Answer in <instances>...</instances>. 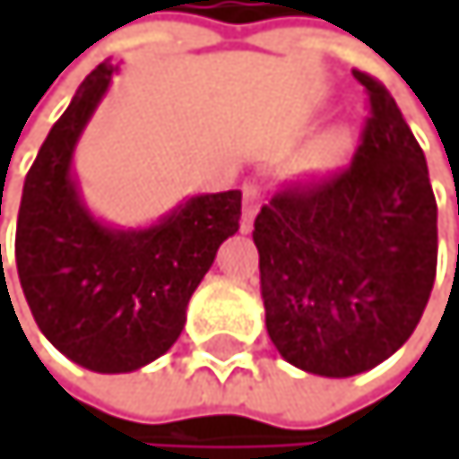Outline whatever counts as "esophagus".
Here are the masks:
<instances>
[{
  "label": "esophagus",
  "instance_id": "esophagus-1",
  "mask_svg": "<svg viewBox=\"0 0 459 459\" xmlns=\"http://www.w3.org/2000/svg\"><path fill=\"white\" fill-rule=\"evenodd\" d=\"M242 195H245V201H242V220H239V228L245 234H250L253 231V220H255V214H258V186L255 184H245L242 186Z\"/></svg>",
  "mask_w": 459,
  "mask_h": 459
}]
</instances>
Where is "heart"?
Instances as JSON below:
<instances>
[{"mask_svg":"<svg viewBox=\"0 0 459 459\" xmlns=\"http://www.w3.org/2000/svg\"><path fill=\"white\" fill-rule=\"evenodd\" d=\"M355 151V134L347 126L330 129L303 160V173L308 178H325L347 165V160Z\"/></svg>","mask_w":459,"mask_h":459,"instance_id":"b5f03b06","label":"heart"}]
</instances>
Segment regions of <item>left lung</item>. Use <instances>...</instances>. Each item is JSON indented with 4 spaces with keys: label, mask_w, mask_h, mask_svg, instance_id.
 <instances>
[{
    "label": "left lung",
    "mask_w": 459,
    "mask_h": 459,
    "mask_svg": "<svg viewBox=\"0 0 459 459\" xmlns=\"http://www.w3.org/2000/svg\"><path fill=\"white\" fill-rule=\"evenodd\" d=\"M352 74L372 107L352 165L275 192L253 228L270 339L322 377L368 372L408 342L437 264L424 151L385 87Z\"/></svg>",
    "instance_id": "left-lung-1"
}]
</instances>
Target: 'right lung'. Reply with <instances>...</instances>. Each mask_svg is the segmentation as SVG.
Instances as JSON below:
<instances>
[{"label":"right lung","instance_id":"obj_1","mask_svg":"<svg viewBox=\"0 0 459 459\" xmlns=\"http://www.w3.org/2000/svg\"><path fill=\"white\" fill-rule=\"evenodd\" d=\"M115 74L109 63L87 74L51 126L27 173L15 225V267L40 333L101 375L134 372L176 344L192 291L242 217L239 189L186 198L148 228L93 217L71 162Z\"/></svg>","mask_w":459,"mask_h":459}]
</instances>
